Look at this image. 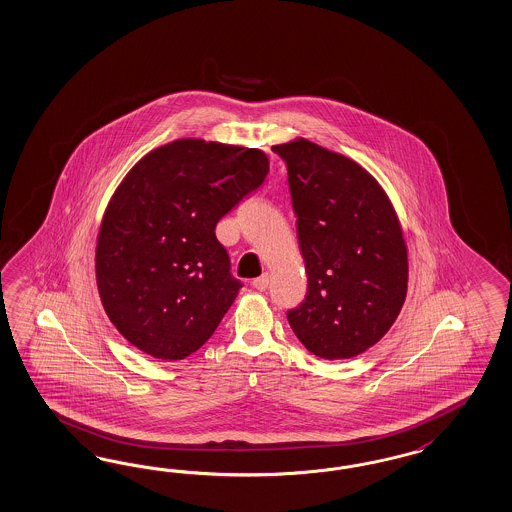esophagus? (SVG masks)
<instances>
[{
    "instance_id": "34e87169",
    "label": "esophagus",
    "mask_w": 512,
    "mask_h": 512,
    "mask_svg": "<svg viewBox=\"0 0 512 512\" xmlns=\"http://www.w3.org/2000/svg\"><path fill=\"white\" fill-rule=\"evenodd\" d=\"M269 281H271V279H269V275L264 273L262 277H258V279H254V281H252V286H254L256 290L264 292V290H267V286H269Z\"/></svg>"
}]
</instances>
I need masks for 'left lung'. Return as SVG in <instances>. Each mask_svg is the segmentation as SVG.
Listing matches in <instances>:
<instances>
[{"instance_id": "obj_1", "label": "left lung", "mask_w": 512, "mask_h": 512, "mask_svg": "<svg viewBox=\"0 0 512 512\" xmlns=\"http://www.w3.org/2000/svg\"><path fill=\"white\" fill-rule=\"evenodd\" d=\"M288 169L307 294L286 316L309 352L348 360L379 343L407 296L396 211L362 165L307 139L273 147Z\"/></svg>"}]
</instances>
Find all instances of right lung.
Segmentation results:
<instances>
[{
    "label": "right lung",
    "mask_w": 512,
    "mask_h": 512,
    "mask_svg": "<svg viewBox=\"0 0 512 512\" xmlns=\"http://www.w3.org/2000/svg\"><path fill=\"white\" fill-rule=\"evenodd\" d=\"M267 171L262 150L179 139L120 182L99 228L96 281L105 313L133 347L184 360L215 333L243 286L216 224Z\"/></svg>",
    "instance_id": "add662e5"
}]
</instances>
